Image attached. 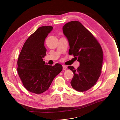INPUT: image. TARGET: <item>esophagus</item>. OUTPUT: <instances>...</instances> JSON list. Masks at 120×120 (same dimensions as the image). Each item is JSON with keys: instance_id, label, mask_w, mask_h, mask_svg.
I'll list each match as a JSON object with an SVG mask.
<instances>
[{"instance_id": "esophagus-1", "label": "esophagus", "mask_w": 120, "mask_h": 120, "mask_svg": "<svg viewBox=\"0 0 120 120\" xmlns=\"http://www.w3.org/2000/svg\"><path fill=\"white\" fill-rule=\"evenodd\" d=\"M63 70H67V66H63Z\"/></svg>"}]
</instances>
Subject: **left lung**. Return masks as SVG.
<instances>
[{
    "instance_id": "left-lung-1",
    "label": "left lung",
    "mask_w": 120,
    "mask_h": 120,
    "mask_svg": "<svg viewBox=\"0 0 120 120\" xmlns=\"http://www.w3.org/2000/svg\"><path fill=\"white\" fill-rule=\"evenodd\" d=\"M63 30L68 41L69 54H73L80 63L77 69L68 67L74 73L71 86L76 91H86L96 84L101 74L102 48L93 35L78 21L66 23Z\"/></svg>"
}]
</instances>
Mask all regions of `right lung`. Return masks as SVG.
Returning <instances> with one entry per match:
<instances>
[{"label":"right lung","instance_id":"obj_1","mask_svg":"<svg viewBox=\"0 0 120 120\" xmlns=\"http://www.w3.org/2000/svg\"><path fill=\"white\" fill-rule=\"evenodd\" d=\"M52 29V26L38 29L24 43L18 59V74L26 89L33 93L40 94L48 90L63 70L60 64L52 66L43 60L47 51L45 40Z\"/></svg>","mask_w":120,"mask_h":120}]
</instances>
